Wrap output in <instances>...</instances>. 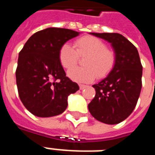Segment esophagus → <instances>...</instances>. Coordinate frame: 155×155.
<instances>
[{
  "instance_id": "1",
  "label": "esophagus",
  "mask_w": 155,
  "mask_h": 155,
  "mask_svg": "<svg viewBox=\"0 0 155 155\" xmlns=\"http://www.w3.org/2000/svg\"><path fill=\"white\" fill-rule=\"evenodd\" d=\"M79 86H80V90H83L84 88H85V87H86V85L81 84H79Z\"/></svg>"
}]
</instances>
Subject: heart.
Here are the masks:
<instances>
[{
	"mask_svg": "<svg viewBox=\"0 0 155 155\" xmlns=\"http://www.w3.org/2000/svg\"><path fill=\"white\" fill-rule=\"evenodd\" d=\"M73 48L71 45L63 44L58 51L61 65L65 69H70L77 64L78 56L87 58L84 68H75L68 71V75L74 81L89 82L95 78L104 77L113 70L115 64V54L107 49L101 40L92 36H84L77 39Z\"/></svg>",
	"mask_w": 155,
	"mask_h": 155,
	"instance_id": "1",
	"label": "heart"
}]
</instances>
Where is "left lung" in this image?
<instances>
[{
	"label": "left lung",
	"mask_w": 155,
	"mask_h": 155,
	"mask_svg": "<svg viewBox=\"0 0 155 155\" xmlns=\"http://www.w3.org/2000/svg\"><path fill=\"white\" fill-rule=\"evenodd\" d=\"M111 43L115 54L113 70L92 85L96 96L88 104L93 117L115 125L125 120L137 104L142 89V66L137 48L117 33H90Z\"/></svg>",
	"instance_id": "8db88e82"
}]
</instances>
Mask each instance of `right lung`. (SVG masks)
<instances>
[{
  "mask_svg": "<svg viewBox=\"0 0 155 155\" xmlns=\"http://www.w3.org/2000/svg\"><path fill=\"white\" fill-rule=\"evenodd\" d=\"M80 32L47 28L28 39L19 53L16 81L26 109L39 117L61 114L68 107V96L80 89L66 76L58 58L60 47Z\"/></svg>",
  "mask_w": 155,
  "mask_h": 155,
  "instance_id": "obj_1",
  "label": "right lung"
}]
</instances>
